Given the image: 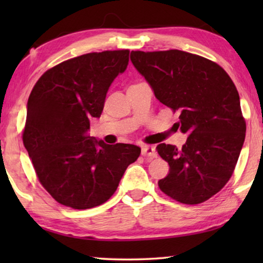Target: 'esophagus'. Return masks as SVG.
<instances>
[{
  "instance_id": "obj_1",
  "label": "esophagus",
  "mask_w": 263,
  "mask_h": 263,
  "mask_svg": "<svg viewBox=\"0 0 263 263\" xmlns=\"http://www.w3.org/2000/svg\"><path fill=\"white\" fill-rule=\"evenodd\" d=\"M141 154L144 157H149V158H155L157 157V151H155L154 146H144L141 148Z\"/></svg>"
}]
</instances>
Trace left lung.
Wrapping results in <instances>:
<instances>
[{
	"instance_id": "1",
	"label": "left lung",
	"mask_w": 263,
	"mask_h": 263,
	"mask_svg": "<svg viewBox=\"0 0 263 263\" xmlns=\"http://www.w3.org/2000/svg\"><path fill=\"white\" fill-rule=\"evenodd\" d=\"M131 61L155 97L179 114L176 130L188 135L180 149L158 145L169 164L159 188L180 203L205 202L228 183L245 141L237 88L219 65L188 52L132 51Z\"/></svg>"
}]
</instances>
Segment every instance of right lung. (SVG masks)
Segmentation results:
<instances>
[{
    "label": "right lung",
    "mask_w": 263,
    "mask_h": 263,
    "mask_svg": "<svg viewBox=\"0 0 263 263\" xmlns=\"http://www.w3.org/2000/svg\"><path fill=\"white\" fill-rule=\"evenodd\" d=\"M128 50L104 51L66 60L44 73L26 105L23 144L35 174L62 205L84 210L114 195L140 147L108 145L89 136L106 92L125 72Z\"/></svg>",
    "instance_id": "obj_1"
}]
</instances>
